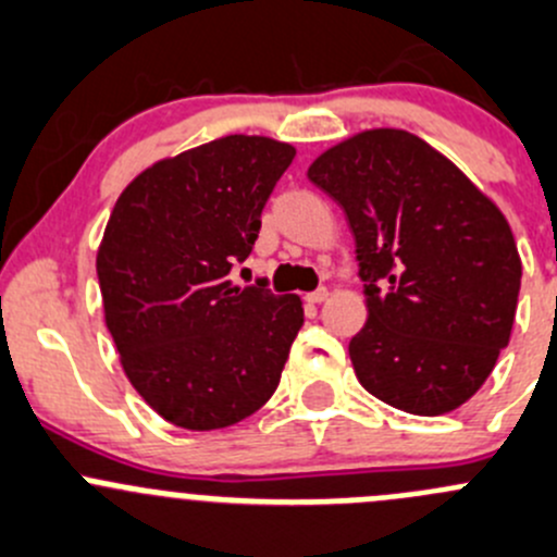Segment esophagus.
I'll return each instance as SVG.
<instances>
[{"label": "esophagus", "instance_id": "esophagus-1", "mask_svg": "<svg viewBox=\"0 0 557 557\" xmlns=\"http://www.w3.org/2000/svg\"><path fill=\"white\" fill-rule=\"evenodd\" d=\"M330 297V292H327V286H319L317 292H308L306 295V300L308 302H324Z\"/></svg>", "mask_w": 557, "mask_h": 557}]
</instances>
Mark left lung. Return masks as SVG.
<instances>
[{
	"mask_svg": "<svg viewBox=\"0 0 557 557\" xmlns=\"http://www.w3.org/2000/svg\"><path fill=\"white\" fill-rule=\"evenodd\" d=\"M308 178L355 235L368 322L349 357L362 387L420 417L463 406L515 324L522 262L504 213L406 129L357 132Z\"/></svg>",
	"mask_w": 557,
	"mask_h": 557,
	"instance_id": "1",
	"label": "left lung"
}]
</instances>
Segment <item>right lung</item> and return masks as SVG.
<instances>
[{"label": "right lung", "instance_id": "right-lung-1", "mask_svg": "<svg viewBox=\"0 0 557 557\" xmlns=\"http://www.w3.org/2000/svg\"><path fill=\"white\" fill-rule=\"evenodd\" d=\"M292 159L273 137H219L143 170L108 219L97 249L104 324L132 387L186 431L262 409L302 327L297 295L227 278Z\"/></svg>", "mask_w": 557, "mask_h": 557}]
</instances>
